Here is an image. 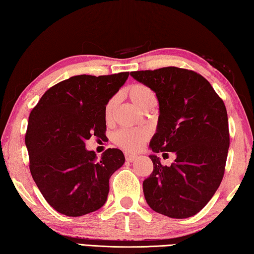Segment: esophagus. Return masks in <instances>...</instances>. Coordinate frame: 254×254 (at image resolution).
<instances>
[{
    "mask_svg": "<svg viewBox=\"0 0 254 254\" xmlns=\"http://www.w3.org/2000/svg\"><path fill=\"white\" fill-rule=\"evenodd\" d=\"M126 158H127V161L132 162V161H134L135 159H137V156H135V154H127Z\"/></svg>",
    "mask_w": 254,
    "mask_h": 254,
    "instance_id": "1",
    "label": "esophagus"
}]
</instances>
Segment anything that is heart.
Instances as JSON below:
<instances>
[{"label":"heart","mask_w":254,"mask_h":254,"mask_svg":"<svg viewBox=\"0 0 254 254\" xmlns=\"http://www.w3.org/2000/svg\"><path fill=\"white\" fill-rule=\"evenodd\" d=\"M127 95L130 101L134 104L137 109L145 111L156 104V95L151 88L142 84H134L127 89ZM115 102L117 98L112 97L105 105V117L110 119L113 113ZM150 132L145 128H124L120 130L114 135V142L120 148L127 151H137L143 147L145 141L149 139Z\"/></svg>","instance_id":"heart-1"}]
</instances>
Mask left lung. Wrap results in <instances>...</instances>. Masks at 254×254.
Wrapping results in <instances>:
<instances>
[{
    "label": "left lung",
    "instance_id": "1",
    "mask_svg": "<svg viewBox=\"0 0 254 254\" xmlns=\"http://www.w3.org/2000/svg\"><path fill=\"white\" fill-rule=\"evenodd\" d=\"M156 93L157 132L150 141L153 171L143 182L144 198L154 212L171 218L194 216L212 198L224 176L230 133L224 102L203 76L184 68L132 71ZM174 152L162 166L158 152Z\"/></svg>",
    "mask_w": 254,
    "mask_h": 254
}]
</instances>
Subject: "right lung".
<instances>
[{"label": "right lung", "mask_w": 254, "mask_h": 254, "mask_svg": "<svg viewBox=\"0 0 254 254\" xmlns=\"http://www.w3.org/2000/svg\"><path fill=\"white\" fill-rule=\"evenodd\" d=\"M127 77V71L72 76L50 87L30 113L25 133L30 173L60 214L83 216L105 204L111 176L126 158L120 149H107L97 160L85 141L105 136V105Z\"/></svg>", "instance_id": "right-lung-1"}]
</instances>
